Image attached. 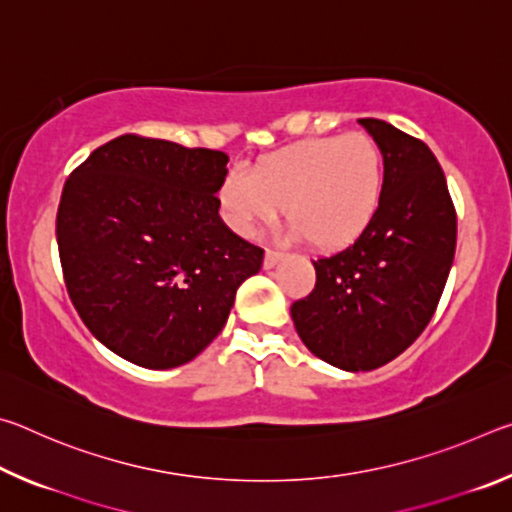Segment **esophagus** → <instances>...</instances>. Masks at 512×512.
Wrapping results in <instances>:
<instances>
[{
	"label": "esophagus",
	"instance_id": "obj_1",
	"mask_svg": "<svg viewBox=\"0 0 512 512\" xmlns=\"http://www.w3.org/2000/svg\"><path fill=\"white\" fill-rule=\"evenodd\" d=\"M282 257H284V255L277 253V250H266V255H264V268H275L277 262H280Z\"/></svg>",
	"mask_w": 512,
	"mask_h": 512
}]
</instances>
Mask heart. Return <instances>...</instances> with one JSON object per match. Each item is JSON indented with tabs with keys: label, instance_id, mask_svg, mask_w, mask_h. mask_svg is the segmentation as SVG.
<instances>
[{
	"label": "heart",
	"instance_id": "heart-1",
	"mask_svg": "<svg viewBox=\"0 0 512 512\" xmlns=\"http://www.w3.org/2000/svg\"><path fill=\"white\" fill-rule=\"evenodd\" d=\"M384 160L366 133L309 137L259 160L250 176L232 171L219 187L225 221L244 237L287 212L293 232L314 248L341 250L357 241L379 210Z\"/></svg>",
	"mask_w": 512,
	"mask_h": 512
}]
</instances>
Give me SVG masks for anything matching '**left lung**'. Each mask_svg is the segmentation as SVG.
<instances>
[{
  "label": "left lung",
  "instance_id": "left-lung-1",
  "mask_svg": "<svg viewBox=\"0 0 512 512\" xmlns=\"http://www.w3.org/2000/svg\"><path fill=\"white\" fill-rule=\"evenodd\" d=\"M384 155V194L368 230L314 262L316 287L291 305L296 332L332 366L375 370L429 325L456 253V210L424 142L381 119H359Z\"/></svg>",
  "mask_w": 512,
  "mask_h": 512
}]
</instances>
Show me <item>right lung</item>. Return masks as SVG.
Instances as JSON below:
<instances>
[{"mask_svg":"<svg viewBox=\"0 0 512 512\" xmlns=\"http://www.w3.org/2000/svg\"><path fill=\"white\" fill-rule=\"evenodd\" d=\"M228 155L121 135L72 171L56 239L85 327L135 366H183L228 320L264 250L219 216Z\"/></svg>","mask_w":512,"mask_h":512,"instance_id":"add662e5","label":"right lung"}]
</instances>
